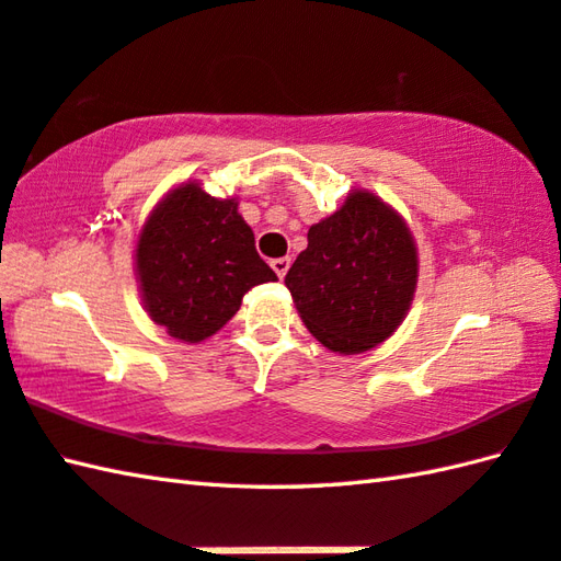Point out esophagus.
Returning a JSON list of instances; mask_svg holds the SVG:
<instances>
[{
	"label": "esophagus",
	"mask_w": 561,
	"mask_h": 561,
	"mask_svg": "<svg viewBox=\"0 0 561 561\" xmlns=\"http://www.w3.org/2000/svg\"><path fill=\"white\" fill-rule=\"evenodd\" d=\"M271 268L276 271V276L283 280V278H285V273H288V268H290V259H288V256H283V259H273V261H271Z\"/></svg>",
	"instance_id": "esophagus-1"
}]
</instances>
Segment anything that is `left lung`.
<instances>
[{"mask_svg":"<svg viewBox=\"0 0 561 561\" xmlns=\"http://www.w3.org/2000/svg\"><path fill=\"white\" fill-rule=\"evenodd\" d=\"M417 283L410 229L371 193L348 195L342 209L312 225L285 276L302 322L340 354L366 352L398 330Z\"/></svg>","mask_w":561,"mask_h":561,"instance_id":"obj_1","label":"left lung"}]
</instances>
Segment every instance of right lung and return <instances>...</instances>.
<instances>
[{
  "label": "right lung",
  "instance_id": "add662e5",
  "mask_svg": "<svg viewBox=\"0 0 561 561\" xmlns=\"http://www.w3.org/2000/svg\"><path fill=\"white\" fill-rule=\"evenodd\" d=\"M136 273L151 320L190 344L221 330L253 285L278 280L234 199L197 183L175 187L153 209L136 244Z\"/></svg>",
  "mask_w": 561,
  "mask_h": 561
}]
</instances>
